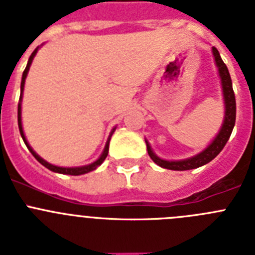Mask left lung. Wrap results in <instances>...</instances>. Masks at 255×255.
Returning a JSON list of instances; mask_svg holds the SVG:
<instances>
[{"label":"left lung","mask_w":255,"mask_h":255,"mask_svg":"<svg viewBox=\"0 0 255 255\" xmlns=\"http://www.w3.org/2000/svg\"><path fill=\"white\" fill-rule=\"evenodd\" d=\"M212 53H213V58H215V64L218 69V76L221 80V87H222V96H224V105H225V115L224 121L221 125L220 131L215 136V139L204 148L202 152L198 154L189 157L185 159H177V161H168V159H163L161 157L155 154L153 152L152 147H150L149 141L145 139V144H147L148 154L150 158L153 159L154 163L161 166L162 168H167V170L173 171H186L193 170V168H198L200 166H204L212 159L216 158L220 152L224 149L226 145L227 140H229L230 135L233 132L234 126H235V119H236V102H235V94L233 91V82H231V76H230L229 69L225 65L220 56V52L217 48L212 47Z\"/></svg>","instance_id":"left-lung-1"}]
</instances>
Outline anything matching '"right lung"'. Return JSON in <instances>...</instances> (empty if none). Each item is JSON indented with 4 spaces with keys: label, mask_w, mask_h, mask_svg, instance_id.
I'll use <instances>...</instances> for the list:
<instances>
[{
    "label": "right lung",
    "mask_w": 255,
    "mask_h": 255,
    "mask_svg": "<svg viewBox=\"0 0 255 255\" xmlns=\"http://www.w3.org/2000/svg\"><path fill=\"white\" fill-rule=\"evenodd\" d=\"M40 47H37V48L33 51V53L30 55V57H29L28 60V64H26V67L25 70H24V73H22V78H21V85H20V101H19V105H17V124H19V130H20V134H21V138L22 140H24V143H25V145L28 147V149L30 150V153L35 157V159H37L39 163H42L44 166V167H47L48 170L53 171V172H57V173H62V175H71V176H79V175H84V173H88L91 172V171L96 170L97 167H100L101 164L103 163V161L106 159V157H107L108 154V147H110V140H111V136L112 134L115 132V130H116V126H115L114 129L111 130V132H110V136H108L107 141H106V145H105V149H103L102 154L100 155V158L96 159L94 162H92V163L89 164H85V166H79V167H61V166H55V164L49 163V162H47L46 159H43L42 157H40L39 154H38L35 150H33V148L30 147V144L28 143V140H26L25 138V134H24V130H22V123H21V101H22V93H24V85H25V79L26 76H28V73H29V69H30V65L31 62H33V58L35 57V55H37L38 49H39Z\"/></svg>",
    "instance_id": "1"
}]
</instances>
